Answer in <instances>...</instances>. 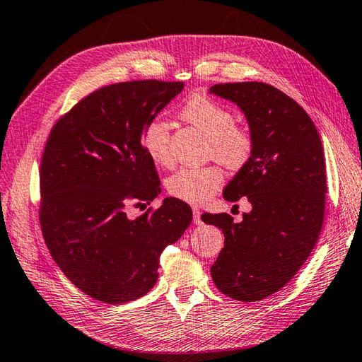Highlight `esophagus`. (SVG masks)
Instances as JSON below:
<instances>
[{"label": "esophagus", "mask_w": 362, "mask_h": 362, "mask_svg": "<svg viewBox=\"0 0 362 362\" xmlns=\"http://www.w3.org/2000/svg\"><path fill=\"white\" fill-rule=\"evenodd\" d=\"M193 221H194V224H202L201 210L197 209V207H193Z\"/></svg>", "instance_id": "obj_1"}]
</instances>
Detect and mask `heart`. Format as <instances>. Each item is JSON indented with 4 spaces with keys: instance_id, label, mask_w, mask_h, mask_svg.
Here are the masks:
<instances>
[{
    "instance_id": "obj_1",
    "label": "heart",
    "mask_w": 362,
    "mask_h": 362,
    "mask_svg": "<svg viewBox=\"0 0 362 362\" xmlns=\"http://www.w3.org/2000/svg\"><path fill=\"white\" fill-rule=\"evenodd\" d=\"M180 117L209 138L210 158L228 169L242 168L250 160L254 146L252 134L250 129L235 124L233 112L221 102L207 95H193L182 106ZM141 143L157 165L171 166L174 163L171 132L165 119L147 120L141 133ZM223 179L224 175L218 166L182 168L169 177L168 191L177 199L202 204L216 193Z\"/></svg>"
}]
</instances>
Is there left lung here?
<instances>
[{"label": "left lung", "mask_w": 362, "mask_h": 362, "mask_svg": "<svg viewBox=\"0 0 362 362\" xmlns=\"http://www.w3.org/2000/svg\"><path fill=\"white\" fill-rule=\"evenodd\" d=\"M240 106L254 139L251 157L224 188V199L246 196L243 221L207 214L202 221L224 233L210 268L226 296L259 301L278 292L313 252L325 218L327 168L313 119L272 84L246 81L210 88Z\"/></svg>", "instance_id": "1"}]
</instances>
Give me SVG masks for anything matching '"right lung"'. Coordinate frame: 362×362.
Returning <instances> with one entry per match:
<instances>
[{"mask_svg": "<svg viewBox=\"0 0 362 362\" xmlns=\"http://www.w3.org/2000/svg\"><path fill=\"white\" fill-rule=\"evenodd\" d=\"M182 89V81L110 84L49 132L40 161L42 235L62 273L98 301L144 296L158 279L160 254L193 219L189 205L175 197L129 216L130 207L161 193L141 133Z\"/></svg>", "mask_w": 362, "mask_h": 362, "instance_id": "add662e5", "label": "right lung"}]
</instances>
